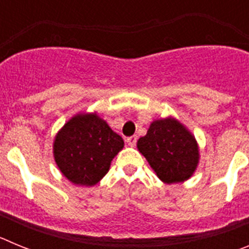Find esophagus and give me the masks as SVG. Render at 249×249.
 <instances>
[{"label": "esophagus", "mask_w": 249, "mask_h": 249, "mask_svg": "<svg viewBox=\"0 0 249 249\" xmlns=\"http://www.w3.org/2000/svg\"><path fill=\"white\" fill-rule=\"evenodd\" d=\"M127 143L131 147H135L136 143H137V136H131V137L127 138Z\"/></svg>", "instance_id": "34e87169"}]
</instances>
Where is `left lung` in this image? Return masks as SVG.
Segmentation results:
<instances>
[{
    "mask_svg": "<svg viewBox=\"0 0 249 249\" xmlns=\"http://www.w3.org/2000/svg\"><path fill=\"white\" fill-rule=\"evenodd\" d=\"M137 147L166 183L188 179L198 163L196 140L173 118L155 121L147 135L138 140Z\"/></svg>",
    "mask_w": 249,
    "mask_h": 249,
    "instance_id": "left-lung-1",
    "label": "left lung"
}]
</instances>
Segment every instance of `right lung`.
Here are the masks:
<instances>
[{
  "instance_id": "obj_1",
  "label": "right lung",
  "mask_w": 249,
  "mask_h": 249,
  "mask_svg": "<svg viewBox=\"0 0 249 249\" xmlns=\"http://www.w3.org/2000/svg\"><path fill=\"white\" fill-rule=\"evenodd\" d=\"M123 144L122 137L96 114H78L58 132L54 160L70 181L93 186L108 172L111 160Z\"/></svg>"
}]
</instances>
